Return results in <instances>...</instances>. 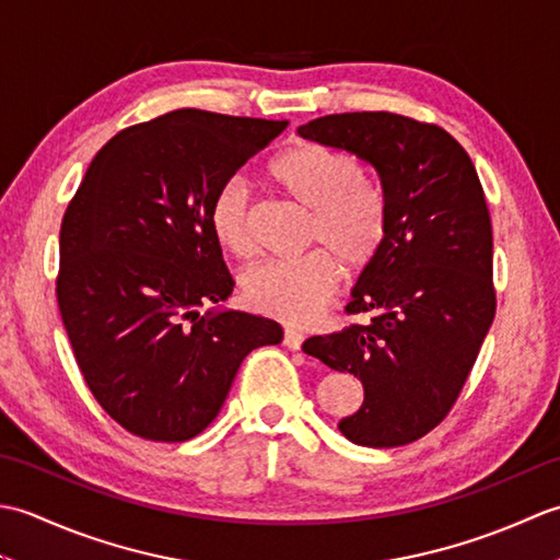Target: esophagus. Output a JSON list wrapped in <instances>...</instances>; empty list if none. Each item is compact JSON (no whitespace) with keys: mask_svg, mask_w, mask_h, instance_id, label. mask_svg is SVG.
Segmentation results:
<instances>
[{"mask_svg":"<svg viewBox=\"0 0 560 560\" xmlns=\"http://www.w3.org/2000/svg\"><path fill=\"white\" fill-rule=\"evenodd\" d=\"M303 339H305L303 331H299V329L287 327V331H283V343H287V347H289L291 351H301Z\"/></svg>","mask_w":560,"mask_h":560,"instance_id":"1","label":"esophagus"}]
</instances>
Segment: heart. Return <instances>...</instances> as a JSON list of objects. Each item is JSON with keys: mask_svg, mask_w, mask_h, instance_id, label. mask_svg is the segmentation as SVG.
I'll return each instance as SVG.
<instances>
[{"mask_svg": "<svg viewBox=\"0 0 560 560\" xmlns=\"http://www.w3.org/2000/svg\"><path fill=\"white\" fill-rule=\"evenodd\" d=\"M267 173L283 195L311 209L307 243L325 249L249 269L243 295L257 313L283 323H305L335 295L337 260L355 273L383 253L389 225L387 197L383 187L363 175L359 159L317 141H301L277 153ZM209 225L225 253L253 255V201L243 180L231 177L213 192Z\"/></svg>", "mask_w": 560, "mask_h": 560, "instance_id": "heart-1", "label": "heart"}]
</instances>
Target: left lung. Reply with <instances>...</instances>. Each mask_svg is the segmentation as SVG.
<instances>
[{
  "mask_svg": "<svg viewBox=\"0 0 560 560\" xmlns=\"http://www.w3.org/2000/svg\"><path fill=\"white\" fill-rule=\"evenodd\" d=\"M303 139L373 165L387 197L383 253L351 289L341 331L303 351L361 380V409L339 431L363 447L413 443L445 419L495 315L493 233L477 168L435 125L395 113H341Z\"/></svg>",
  "mask_w": 560,
  "mask_h": 560,
  "instance_id": "left-lung-1",
  "label": "left lung"
}]
</instances>
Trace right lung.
I'll return each mask as SVG.
<instances>
[{"instance_id": "obj_1", "label": "right lung", "mask_w": 560, "mask_h": 560, "mask_svg": "<svg viewBox=\"0 0 560 560\" xmlns=\"http://www.w3.org/2000/svg\"><path fill=\"white\" fill-rule=\"evenodd\" d=\"M287 125L165 113L115 135L71 199L59 315L93 397L129 433L195 438L219 416L245 355L283 339L273 319L223 307L235 281L209 201Z\"/></svg>"}]
</instances>
